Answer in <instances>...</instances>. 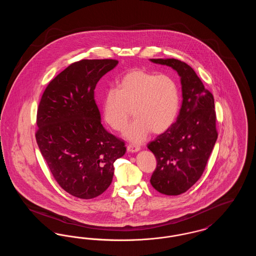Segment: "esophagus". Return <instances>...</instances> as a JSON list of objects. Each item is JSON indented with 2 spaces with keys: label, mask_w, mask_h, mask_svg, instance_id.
I'll return each instance as SVG.
<instances>
[{
  "label": "esophagus",
  "mask_w": 256,
  "mask_h": 256,
  "mask_svg": "<svg viewBox=\"0 0 256 256\" xmlns=\"http://www.w3.org/2000/svg\"><path fill=\"white\" fill-rule=\"evenodd\" d=\"M128 152H137L140 150V146H134V145H128L126 146Z\"/></svg>",
  "instance_id": "34e87169"
}]
</instances>
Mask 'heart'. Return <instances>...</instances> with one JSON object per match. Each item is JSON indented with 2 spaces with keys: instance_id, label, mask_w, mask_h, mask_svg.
<instances>
[{
  "instance_id": "heart-1",
  "label": "heart",
  "mask_w": 256,
  "mask_h": 256,
  "mask_svg": "<svg viewBox=\"0 0 256 256\" xmlns=\"http://www.w3.org/2000/svg\"><path fill=\"white\" fill-rule=\"evenodd\" d=\"M180 110V92L174 80L166 74L143 69L124 74L117 90L110 89L102 100L104 122L116 132H122L130 117L124 138L134 144L143 143L152 132L161 134L176 121Z\"/></svg>"
}]
</instances>
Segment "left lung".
Here are the masks:
<instances>
[{
    "mask_svg": "<svg viewBox=\"0 0 256 256\" xmlns=\"http://www.w3.org/2000/svg\"><path fill=\"white\" fill-rule=\"evenodd\" d=\"M150 60L169 66L180 78L182 104L176 121L148 145L158 161L150 184L161 194L178 196L200 180L218 138L214 98L185 62Z\"/></svg>",
    "mask_w": 256,
    "mask_h": 256,
    "instance_id": "obj_1",
    "label": "left lung"
}]
</instances>
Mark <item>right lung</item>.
<instances>
[{
  "mask_svg": "<svg viewBox=\"0 0 256 256\" xmlns=\"http://www.w3.org/2000/svg\"><path fill=\"white\" fill-rule=\"evenodd\" d=\"M114 60H82L68 66L45 89L37 110V145L52 174L70 195L89 200L112 182L124 143L100 122L94 90Z\"/></svg>",
  "mask_w": 256,
  "mask_h": 256,
  "instance_id": "obj_1",
  "label": "right lung"
}]
</instances>
